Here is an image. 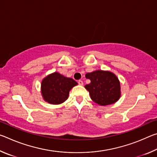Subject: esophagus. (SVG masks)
<instances>
[{
    "mask_svg": "<svg viewBox=\"0 0 157 157\" xmlns=\"http://www.w3.org/2000/svg\"><path fill=\"white\" fill-rule=\"evenodd\" d=\"M78 84H79V85H81V86H82V85L84 84V83H83V82H82V80H79L78 81Z\"/></svg>",
    "mask_w": 157,
    "mask_h": 157,
    "instance_id": "obj_1",
    "label": "esophagus"
}]
</instances>
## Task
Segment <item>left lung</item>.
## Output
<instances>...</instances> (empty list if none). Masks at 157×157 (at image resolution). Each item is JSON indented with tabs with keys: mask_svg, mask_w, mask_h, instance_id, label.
<instances>
[{
	"mask_svg": "<svg viewBox=\"0 0 157 157\" xmlns=\"http://www.w3.org/2000/svg\"><path fill=\"white\" fill-rule=\"evenodd\" d=\"M91 83L84 87L89 91L91 100L101 106L116 102L121 97V84L115 74L109 71L98 70L86 74Z\"/></svg>",
	"mask_w": 157,
	"mask_h": 157,
	"instance_id": "left-lung-1",
	"label": "left lung"
}]
</instances>
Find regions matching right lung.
Returning <instances> with one entry per match:
<instances>
[{
    "mask_svg": "<svg viewBox=\"0 0 157 157\" xmlns=\"http://www.w3.org/2000/svg\"><path fill=\"white\" fill-rule=\"evenodd\" d=\"M78 83L73 79L66 78L59 73L50 74L41 82V94L49 104L59 105L68 99L69 91Z\"/></svg>",
    "mask_w": 157,
    "mask_h": 157,
    "instance_id": "right-lung-1",
    "label": "right lung"
}]
</instances>
